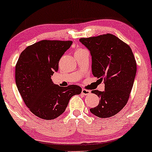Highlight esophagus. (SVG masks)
Listing matches in <instances>:
<instances>
[{"mask_svg": "<svg viewBox=\"0 0 152 152\" xmlns=\"http://www.w3.org/2000/svg\"><path fill=\"white\" fill-rule=\"evenodd\" d=\"M81 93H82V94H83V95L87 96V95H89V94H91V91H90L84 89V88H83V89H82Z\"/></svg>", "mask_w": 152, "mask_h": 152, "instance_id": "34e87169", "label": "esophagus"}]
</instances>
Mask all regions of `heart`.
Listing matches in <instances>:
<instances>
[{"label":"heart","mask_w":152,"mask_h":152,"mask_svg":"<svg viewBox=\"0 0 152 152\" xmlns=\"http://www.w3.org/2000/svg\"><path fill=\"white\" fill-rule=\"evenodd\" d=\"M83 50H85L83 49V48H78V49H76V50H75V54L77 53H79V52L83 51Z\"/></svg>","instance_id":"1"}]
</instances>
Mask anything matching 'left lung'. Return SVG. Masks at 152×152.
Wrapping results in <instances>:
<instances>
[{
  "instance_id": "8db88e82",
  "label": "left lung",
  "mask_w": 152,
  "mask_h": 152,
  "mask_svg": "<svg viewBox=\"0 0 152 152\" xmlns=\"http://www.w3.org/2000/svg\"><path fill=\"white\" fill-rule=\"evenodd\" d=\"M92 58V74L104 79L105 90L92 91L100 98L90 111L99 118L114 116L128 102L137 73V62L129 45L110 34L82 38Z\"/></svg>"
}]
</instances>
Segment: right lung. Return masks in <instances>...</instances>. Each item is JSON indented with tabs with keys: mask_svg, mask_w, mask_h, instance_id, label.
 <instances>
[{
	"mask_svg": "<svg viewBox=\"0 0 152 152\" xmlns=\"http://www.w3.org/2000/svg\"><path fill=\"white\" fill-rule=\"evenodd\" d=\"M71 41L43 40L23 50L15 65V83L26 106L43 119L51 120L65 111L73 96L81 93L77 85L59 86L51 76L70 48Z\"/></svg>",
	"mask_w": 152,
	"mask_h": 152,
	"instance_id": "right-lung-1",
	"label": "right lung"
}]
</instances>
